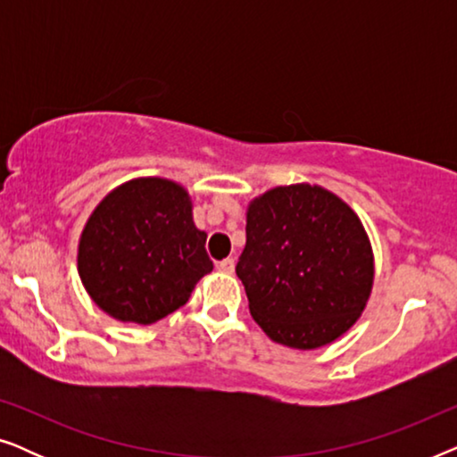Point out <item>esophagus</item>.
I'll use <instances>...</instances> for the list:
<instances>
[{"instance_id":"obj_1","label":"esophagus","mask_w":457,"mask_h":457,"mask_svg":"<svg viewBox=\"0 0 457 457\" xmlns=\"http://www.w3.org/2000/svg\"><path fill=\"white\" fill-rule=\"evenodd\" d=\"M218 268H220V270H222V272H227V274L235 272V260H233V258H227V260H222L220 264H218Z\"/></svg>"}]
</instances>
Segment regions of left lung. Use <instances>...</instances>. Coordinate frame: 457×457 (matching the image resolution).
<instances>
[{"instance_id":"1","label":"left lung","mask_w":457,"mask_h":457,"mask_svg":"<svg viewBox=\"0 0 457 457\" xmlns=\"http://www.w3.org/2000/svg\"><path fill=\"white\" fill-rule=\"evenodd\" d=\"M237 277L249 312L274 343L328 345L353 327L374 283V255L358 214L324 187L297 183L247 205Z\"/></svg>"}]
</instances>
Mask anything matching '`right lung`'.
I'll return each instance as SVG.
<instances>
[{
    "label": "right lung",
    "mask_w": 457,
    "mask_h": 457,
    "mask_svg": "<svg viewBox=\"0 0 457 457\" xmlns=\"http://www.w3.org/2000/svg\"><path fill=\"white\" fill-rule=\"evenodd\" d=\"M205 235L185 187L141 177L110 191L79 239V277L89 297L120 322L152 324L189 302L212 272Z\"/></svg>",
    "instance_id": "obj_1"
}]
</instances>
